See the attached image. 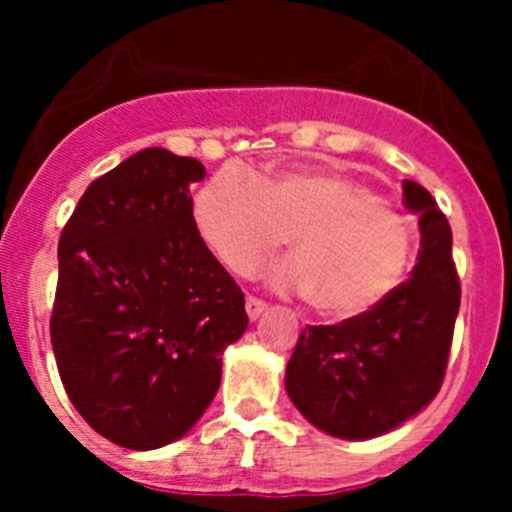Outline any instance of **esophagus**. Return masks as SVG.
Instances as JSON below:
<instances>
[{
	"label": "esophagus",
	"mask_w": 512,
	"mask_h": 512,
	"mask_svg": "<svg viewBox=\"0 0 512 512\" xmlns=\"http://www.w3.org/2000/svg\"><path fill=\"white\" fill-rule=\"evenodd\" d=\"M245 309H247V317L257 319L262 312H267V302H262V299L252 297V294H250V297L245 299Z\"/></svg>",
	"instance_id": "34e87169"
}]
</instances>
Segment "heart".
Listing matches in <instances>:
<instances>
[{
  "instance_id": "heart-1",
  "label": "heart",
  "mask_w": 512,
  "mask_h": 512,
  "mask_svg": "<svg viewBox=\"0 0 512 512\" xmlns=\"http://www.w3.org/2000/svg\"><path fill=\"white\" fill-rule=\"evenodd\" d=\"M193 220L208 250L240 277L260 272L292 240L294 257L275 272V287L309 297L327 319L381 307L404 285L416 252V230L401 210L329 168L257 180L218 170L195 193Z\"/></svg>"
}]
</instances>
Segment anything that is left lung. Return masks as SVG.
<instances>
[{"label": "left lung", "mask_w": 512, "mask_h": 512, "mask_svg": "<svg viewBox=\"0 0 512 512\" xmlns=\"http://www.w3.org/2000/svg\"><path fill=\"white\" fill-rule=\"evenodd\" d=\"M404 205L421 227L409 280L364 317L304 329L287 364L289 399L329 436L389 433L431 404L446 376L461 307L451 225L414 180H404Z\"/></svg>", "instance_id": "left-lung-1"}]
</instances>
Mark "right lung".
<instances>
[{"mask_svg":"<svg viewBox=\"0 0 512 512\" xmlns=\"http://www.w3.org/2000/svg\"><path fill=\"white\" fill-rule=\"evenodd\" d=\"M200 160L146 148L81 195L59 237L51 347L84 421L133 451L193 428L247 329L245 294L193 220Z\"/></svg>","mask_w":512,"mask_h":512,"instance_id":"add662e5","label":"right lung"}]
</instances>
